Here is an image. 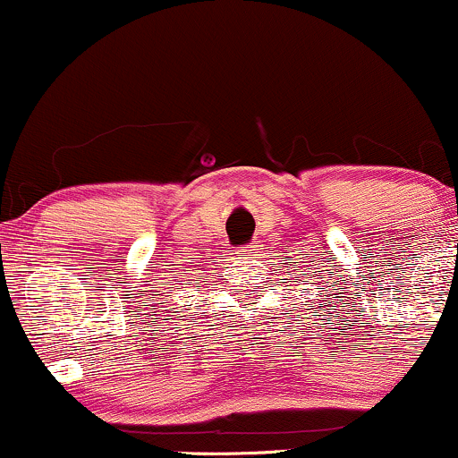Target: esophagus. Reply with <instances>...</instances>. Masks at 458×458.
I'll return each instance as SVG.
<instances>
[{
  "mask_svg": "<svg viewBox=\"0 0 458 458\" xmlns=\"http://www.w3.org/2000/svg\"><path fill=\"white\" fill-rule=\"evenodd\" d=\"M260 250H262V245H259V243H251V245H247V247H245V254H247V256H259V254H260Z\"/></svg>",
  "mask_w": 458,
  "mask_h": 458,
  "instance_id": "1",
  "label": "esophagus"
}]
</instances>
